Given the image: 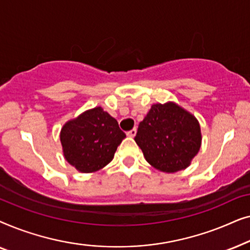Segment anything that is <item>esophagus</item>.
I'll return each mask as SVG.
<instances>
[{
  "mask_svg": "<svg viewBox=\"0 0 250 250\" xmlns=\"http://www.w3.org/2000/svg\"><path fill=\"white\" fill-rule=\"evenodd\" d=\"M126 135H127L128 138H134V136L136 135V128H133V129H131V131H128L127 133H126Z\"/></svg>",
  "mask_w": 250,
  "mask_h": 250,
  "instance_id": "esophagus-1",
  "label": "esophagus"
}]
</instances>
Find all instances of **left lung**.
Masks as SVG:
<instances>
[{"label": "left lung", "mask_w": 250, "mask_h": 250, "mask_svg": "<svg viewBox=\"0 0 250 250\" xmlns=\"http://www.w3.org/2000/svg\"><path fill=\"white\" fill-rule=\"evenodd\" d=\"M156 169L176 173L190 166L201 146L198 119L173 101L151 105L134 138Z\"/></svg>", "instance_id": "8db88e82"}]
</instances>
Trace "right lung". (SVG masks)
Here are the masks:
<instances>
[{"label": "right lung", "instance_id": "add662e5", "mask_svg": "<svg viewBox=\"0 0 250 250\" xmlns=\"http://www.w3.org/2000/svg\"><path fill=\"white\" fill-rule=\"evenodd\" d=\"M125 138L117 121L101 107L82 112L60 131L64 159L81 173H94L107 166Z\"/></svg>", "mask_w": 250, "mask_h": 250}]
</instances>
